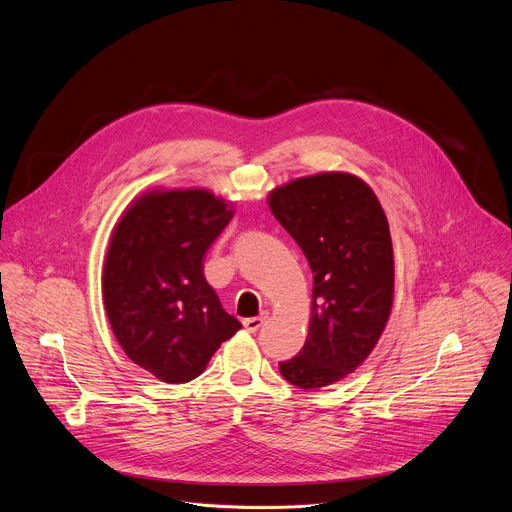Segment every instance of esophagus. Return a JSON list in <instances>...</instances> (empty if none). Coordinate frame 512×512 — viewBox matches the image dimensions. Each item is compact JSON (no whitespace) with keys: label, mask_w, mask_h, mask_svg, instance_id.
Masks as SVG:
<instances>
[{"label":"esophagus","mask_w":512,"mask_h":512,"mask_svg":"<svg viewBox=\"0 0 512 512\" xmlns=\"http://www.w3.org/2000/svg\"><path fill=\"white\" fill-rule=\"evenodd\" d=\"M267 320V314H261V316H253V318H245L243 320V326L249 330V332H257Z\"/></svg>","instance_id":"34e87169"}]
</instances>
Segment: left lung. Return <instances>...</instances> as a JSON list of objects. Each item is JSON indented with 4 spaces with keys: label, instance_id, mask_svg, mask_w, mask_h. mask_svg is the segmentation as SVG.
<instances>
[{
    "label": "left lung",
    "instance_id": "obj_1",
    "mask_svg": "<svg viewBox=\"0 0 512 512\" xmlns=\"http://www.w3.org/2000/svg\"><path fill=\"white\" fill-rule=\"evenodd\" d=\"M269 206L314 273L306 344L279 371L300 389H320L352 373L385 330L395 281L389 223L375 192L342 172L289 182Z\"/></svg>",
    "mask_w": 512,
    "mask_h": 512
}]
</instances>
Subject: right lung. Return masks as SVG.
Listing matches in <instances>:
<instances>
[{
    "label": "right lung",
    "mask_w": 512,
    "mask_h": 512,
    "mask_svg": "<svg viewBox=\"0 0 512 512\" xmlns=\"http://www.w3.org/2000/svg\"><path fill=\"white\" fill-rule=\"evenodd\" d=\"M231 218L227 202L206 190H170L141 196L115 227L105 310L125 354L164 383L196 379L241 328L202 273Z\"/></svg>",
    "instance_id": "obj_1"
}]
</instances>
